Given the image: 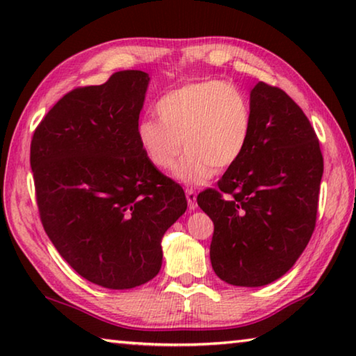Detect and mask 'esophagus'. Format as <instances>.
Masks as SVG:
<instances>
[{
    "label": "esophagus",
    "mask_w": 356,
    "mask_h": 356,
    "mask_svg": "<svg viewBox=\"0 0 356 356\" xmlns=\"http://www.w3.org/2000/svg\"><path fill=\"white\" fill-rule=\"evenodd\" d=\"M185 195H186V202H188V209L190 210H195L197 207L196 204V191L193 188H186L185 190Z\"/></svg>",
    "instance_id": "1"
}]
</instances>
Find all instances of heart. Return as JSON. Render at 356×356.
Returning a JSON list of instances; mask_svg holds the SVG:
<instances>
[{
	"label": "heart",
	"mask_w": 356,
	"mask_h": 356,
	"mask_svg": "<svg viewBox=\"0 0 356 356\" xmlns=\"http://www.w3.org/2000/svg\"><path fill=\"white\" fill-rule=\"evenodd\" d=\"M155 118L138 124V141L146 159L161 171L176 163V177L201 185L218 170L242 159L252 135V110L246 95L222 80L186 83L161 95ZM184 143H182L181 141Z\"/></svg>",
	"instance_id": "b5f03b06"
}]
</instances>
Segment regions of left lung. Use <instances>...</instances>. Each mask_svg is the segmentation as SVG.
Listing matches in <instances>:
<instances>
[{
  "label": "left lung",
  "mask_w": 356,
  "mask_h": 356,
  "mask_svg": "<svg viewBox=\"0 0 356 356\" xmlns=\"http://www.w3.org/2000/svg\"><path fill=\"white\" fill-rule=\"evenodd\" d=\"M252 135L218 188L197 195L213 221L210 261L218 278L257 287L292 268L314 232L323 156L303 110L259 81L250 97Z\"/></svg>",
  "instance_id": "8db88e82"
}]
</instances>
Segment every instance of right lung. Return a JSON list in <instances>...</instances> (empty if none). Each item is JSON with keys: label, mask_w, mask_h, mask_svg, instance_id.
I'll list each match as a JSON object with an SVG mask.
<instances>
[{"label": "right lung", "mask_w": 356, "mask_h": 356, "mask_svg": "<svg viewBox=\"0 0 356 356\" xmlns=\"http://www.w3.org/2000/svg\"><path fill=\"white\" fill-rule=\"evenodd\" d=\"M149 75L120 70L59 99L31 140L42 226L84 280L141 286L160 272L161 240L186 210L182 186L146 159L138 120Z\"/></svg>", "instance_id": "right-lung-1"}]
</instances>
